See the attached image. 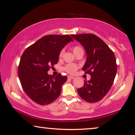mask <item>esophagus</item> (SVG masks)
<instances>
[{"instance_id":"34e87169","label":"esophagus","mask_w":135,"mask_h":135,"mask_svg":"<svg viewBox=\"0 0 135 135\" xmlns=\"http://www.w3.org/2000/svg\"><path fill=\"white\" fill-rule=\"evenodd\" d=\"M68 79H70V80H73V79H74V76H70V75H69L68 76Z\"/></svg>"}]
</instances>
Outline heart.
Masks as SVG:
<instances>
[{
  "label": "heart",
  "instance_id": "heart-1",
  "mask_svg": "<svg viewBox=\"0 0 135 135\" xmlns=\"http://www.w3.org/2000/svg\"><path fill=\"white\" fill-rule=\"evenodd\" d=\"M81 49H83L79 46H75L72 47V51H73L74 54L76 53L78 51L81 50ZM63 52H64L63 50H61L60 52V54H59L60 58L62 57V56H63ZM78 68H79L78 67V66L75 65V64L70 63V64H68V65H66L65 67H64L63 69L65 71L68 72V73L70 74H74L75 73L76 70H78Z\"/></svg>",
  "mask_w": 135,
  "mask_h": 135
}]
</instances>
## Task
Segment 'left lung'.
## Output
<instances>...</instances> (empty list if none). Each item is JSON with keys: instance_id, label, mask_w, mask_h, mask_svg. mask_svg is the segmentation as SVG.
<instances>
[{"instance_id": "1", "label": "left lung", "mask_w": 135, "mask_h": 135, "mask_svg": "<svg viewBox=\"0 0 135 135\" xmlns=\"http://www.w3.org/2000/svg\"><path fill=\"white\" fill-rule=\"evenodd\" d=\"M84 47L86 61L83 68L91 78L84 81V86L77 90L80 97L87 102L100 101L110 89L117 71L113 52L99 37L92 34L71 35Z\"/></svg>"}]
</instances>
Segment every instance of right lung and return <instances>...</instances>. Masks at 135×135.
Here are the masks:
<instances>
[{"label":"right lung","mask_w":135,"mask_h":135,"mask_svg":"<svg viewBox=\"0 0 135 135\" xmlns=\"http://www.w3.org/2000/svg\"><path fill=\"white\" fill-rule=\"evenodd\" d=\"M74 41L69 35L43 37L24 51L18 68V75L25 92L34 102L49 104L60 96L67 76L47 74L58 63L61 49Z\"/></svg>","instance_id":"obj_1"}]
</instances>
